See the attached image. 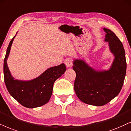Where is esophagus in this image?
I'll list each match as a JSON object with an SVG mask.
<instances>
[{"label": "esophagus", "mask_w": 131, "mask_h": 131, "mask_svg": "<svg viewBox=\"0 0 131 131\" xmlns=\"http://www.w3.org/2000/svg\"><path fill=\"white\" fill-rule=\"evenodd\" d=\"M64 64H65V65L67 68L71 67L72 66V60L70 58H67V59L64 60Z\"/></svg>", "instance_id": "esophagus-1"}]
</instances>
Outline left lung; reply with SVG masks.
I'll return each instance as SVG.
<instances>
[{"label":"left lung","mask_w":131,"mask_h":131,"mask_svg":"<svg viewBox=\"0 0 131 131\" xmlns=\"http://www.w3.org/2000/svg\"><path fill=\"white\" fill-rule=\"evenodd\" d=\"M104 41L107 42L114 59L109 70H97L83 59H74L76 73L74 90L79 99L85 104L101 106L120 93L126 72L125 51L122 42L114 32L104 28Z\"/></svg>","instance_id":"obj_1"}]
</instances>
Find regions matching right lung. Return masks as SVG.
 <instances>
[{
  "mask_svg": "<svg viewBox=\"0 0 131 131\" xmlns=\"http://www.w3.org/2000/svg\"><path fill=\"white\" fill-rule=\"evenodd\" d=\"M15 37L16 36L11 40L4 59L5 83L9 94L21 105L27 108L40 107L49 101L53 92L54 81L66 72V66L64 64H61L50 67L38 77L31 80H15L11 75L7 65L11 47Z\"/></svg>",
  "mask_w": 131,
  "mask_h": 131,
  "instance_id": "add662e5",
  "label": "right lung"
}]
</instances>
